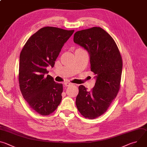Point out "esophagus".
I'll return each instance as SVG.
<instances>
[{
  "label": "esophagus",
  "mask_w": 147,
  "mask_h": 147,
  "mask_svg": "<svg viewBox=\"0 0 147 147\" xmlns=\"http://www.w3.org/2000/svg\"><path fill=\"white\" fill-rule=\"evenodd\" d=\"M70 85H71V83H70V82H65V86L66 87H68V86H70Z\"/></svg>",
  "instance_id": "34e87169"
}]
</instances>
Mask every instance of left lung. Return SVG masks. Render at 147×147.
<instances>
[{"instance_id":"8db88e82","label":"left lung","mask_w":147,"mask_h":147,"mask_svg":"<svg viewBox=\"0 0 147 147\" xmlns=\"http://www.w3.org/2000/svg\"><path fill=\"white\" fill-rule=\"evenodd\" d=\"M74 42L84 48L90 56L91 71L95 84L91 91L81 85L76 104L86 118L94 119L105 112L120 88L123 63L112 36L100 27L77 31Z\"/></svg>"}]
</instances>
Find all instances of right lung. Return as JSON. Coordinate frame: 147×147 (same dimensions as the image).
Instances as JSON below:
<instances>
[{"label":"right lung","mask_w":147,"mask_h":147,"mask_svg":"<svg viewBox=\"0 0 147 147\" xmlns=\"http://www.w3.org/2000/svg\"><path fill=\"white\" fill-rule=\"evenodd\" d=\"M74 30L53 27L40 28L27 41L20 55L18 80L23 98L39 114L53 112L61 102L63 85L48 73L54 67L62 47Z\"/></svg>","instance_id":"1"}]
</instances>
